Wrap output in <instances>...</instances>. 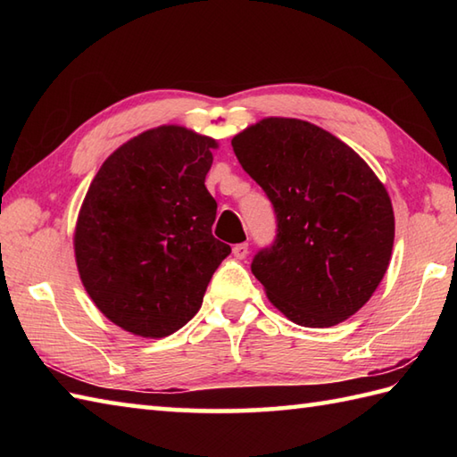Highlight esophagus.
Masks as SVG:
<instances>
[{"label": "esophagus", "mask_w": 457, "mask_h": 457, "mask_svg": "<svg viewBox=\"0 0 457 457\" xmlns=\"http://www.w3.org/2000/svg\"><path fill=\"white\" fill-rule=\"evenodd\" d=\"M247 255H249V245H247V244H237V245H234V257L245 259Z\"/></svg>", "instance_id": "esophagus-1"}]
</instances>
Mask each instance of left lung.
I'll use <instances>...</instances> for the list:
<instances>
[{
    "mask_svg": "<svg viewBox=\"0 0 457 457\" xmlns=\"http://www.w3.org/2000/svg\"><path fill=\"white\" fill-rule=\"evenodd\" d=\"M241 167L277 213L273 245L251 270L298 326L353 316L391 261L395 213L369 164L332 133L293 118H265L231 139Z\"/></svg>",
    "mask_w": 457,
    "mask_h": 457,
    "instance_id": "8db88e82",
    "label": "left lung"
}]
</instances>
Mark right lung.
I'll return each instance as SVG.
<instances>
[{
  "mask_svg": "<svg viewBox=\"0 0 457 457\" xmlns=\"http://www.w3.org/2000/svg\"><path fill=\"white\" fill-rule=\"evenodd\" d=\"M216 147L206 135L161 125L115 149L86 192L76 267L94 304L125 332H177L231 253L212 236L218 204L204 184Z\"/></svg>",
  "mask_w": 457,
  "mask_h": 457,
  "instance_id": "add662e5",
  "label": "right lung"
}]
</instances>
